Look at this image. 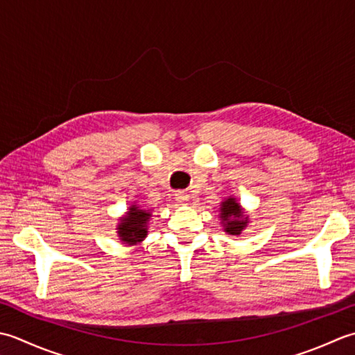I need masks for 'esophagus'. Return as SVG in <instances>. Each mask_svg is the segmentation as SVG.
Listing matches in <instances>:
<instances>
[{
    "mask_svg": "<svg viewBox=\"0 0 355 355\" xmlns=\"http://www.w3.org/2000/svg\"><path fill=\"white\" fill-rule=\"evenodd\" d=\"M175 199H176L178 204L187 205V202H188V199H190V196H188V194H187L185 191H178V193L175 194Z\"/></svg>",
    "mask_w": 355,
    "mask_h": 355,
    "instance_id": "34e87169",
    "label": "esophagus"
}]
</instances>
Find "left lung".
<instances>
[{
	"mask_svg": "<svg viewBox=\"0 0 355 355\" xmlns=\"http://www.w3.org/2000/svg\"><path fill=\"white\" fill-rule=\"evenodd\" d=\"M219 218L223 231L230 236H241L250 223V216L245 213V208L233 196L220 202Z\"/></svg>",
	"mask_w": 355,
	"mask_h": 355,
	"instance_id": "1",
	"label": "left lung"
}]
</instances>
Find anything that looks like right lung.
Masks as SVG:
<instances>
[{"label": "right lung", "mask_w": 355, "mask_h": 355, "mask_svg": "<svg viewBox=\"0 0 355 355\" xmlns=\"http://www.w3.org/2000/svg\"><path fill=\"white\" fill-rule=\"evenodd\" d=\"M151 219V209H146L136 204H132L124 216L118 222L116 233L119 241L127 245L141 243L148 234V223Z\"/></svg>", "instance_id": "obj_1"}]
</instances>
